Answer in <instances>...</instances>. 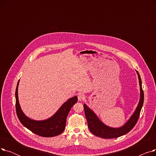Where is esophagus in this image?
Wrapping results in <instances>:
<instances>
[{
	"label": "esophagus",
	"mask_w": 156,
	"mask_h": 156,
	"mask_svg": "<svg viewBox=\"0 0 156 156\" xmlns=\"http://www.w3.org/2000/svg\"><path fill=\"white\" fill-rule=\"evenodd\" d=\"M85 95L83 94H82V93H80V94H78V100L79 101H82V100H83L84 99H85Z\"/></svg>",
	"instance_id": "34e87169"
}]
</instances>
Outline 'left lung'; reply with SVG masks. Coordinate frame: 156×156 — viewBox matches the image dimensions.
Instances as JSON below:
<instances>
[{
    "label": "left lung",
    "instance_id": "8db88e82",
    "mask_svg": "<svg viewBox=\"0 0 156 156\" xmlns=\"http://www.w3.org/2000/svg\"><path fill=\"white\" fill-rule=\"evenodd\" d=\"M138 76L139 85H140V97L138 106L132 116L128 120L126 123L119 128H112L104 124L99 119L94 112L90 109L88 106L84 104L83 108L85 110V117L87 120L88 126L90 132L94 135L102 138H114L119 137L128 133L132 130L136 124L137 121L140 116V113L142 108L144 100V94L142 87V80L140 75L136 71Z\"/></svg>",
    "mask_w": 156,
    "mask_h": 156
}]
</instances>
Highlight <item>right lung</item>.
<instances>
[{
    "label": "right lung",
    "mask_w": 156,
    "mask_h": 156,
    "mask_svg": "<svg viewBox=\"0 0 156 156\" xmlns=\"http://www.w3.org/2000/svg\"><path fill=\"white\" fill-rule=\"evenodd\" d=\"M20 80L16 89V109L18 119L22 125L33 133L43 137H52L63 132L66 127V122L73 105L78 101L77 96L70 98L64 102L54 115L45 120L36 121L27 117L22 111L19 104L18 88Z\"/></svg>",
    "instance_id": "obj_1"
}]
</instances>
